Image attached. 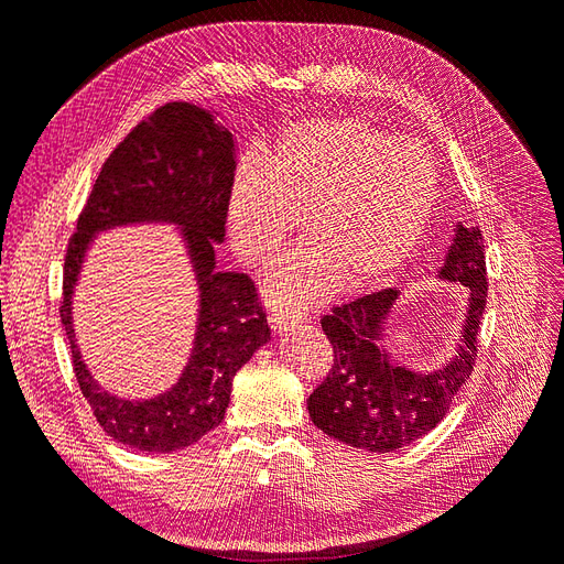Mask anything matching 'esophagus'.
I'll return each instance as SVG.
<instances>
[{"instance_id": "34e87169", "label": "esophagus", "mask_w": 564, "mask_h": 564, "mask_svg": "<svg viewBox=\"0 0 564 564\" xmlns=\"http://www.w3.org/2000/svg\"><path fill=\"white\" fill-rule=\"evenodd\" d=\"M301 322V315L292 313V311H284V308H275L270 313V327L275 332H286V329H294L296 324Z\"/></svg>"}]
</instances>
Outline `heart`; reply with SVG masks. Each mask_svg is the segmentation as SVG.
<instances>
[{
	"mask_svg": "<svg viewBox=\"0 0 564 564\" xmlns=\"http://www.w3.org/2000/svg\"><path fill=\"white\" fill-rule=\"evenodd\" d=\"M437 199V169L416 141H390L357 117H317L284 131L270 160L247 158L228 224L253 268L278 259L303 220L311 247L272 275L270 292L305 303L383 282L414 253Z\"/></svg>",
	"mask_w": 564,
	"mask_h": 564,
	"instance_id": "heart-1",
	"label": "heart"
}]
</instances>
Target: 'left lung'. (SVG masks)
I'll return each mask as SVG.
<instances>
[{
    "mask_svg": "<svg viewBox=\"0 0 564 564\" xmlns=\"http://www.w3.org/2000/svg\"><path fill=\"white\" fill-rule=\"evenodd\" d=\"M440 278L470 289L458 355L433 373L398 367L381 346L398 289H379L322 315V332L334 348L332 369L308 398V412L322 433L348 447L395 452L447 416L475 367L477 332L487 305L485 242L477 228L456 226L454 245Z\"/></svg>",
    "mask_w": 564,
    "mask_h": 564,
    "instance_id": "1",
    "label": "left lung"
}]
</instances>
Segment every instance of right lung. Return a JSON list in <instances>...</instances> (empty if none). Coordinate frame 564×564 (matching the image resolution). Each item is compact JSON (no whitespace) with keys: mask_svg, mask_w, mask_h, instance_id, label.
<instances>
[{"mask_svg":"<svg viewBox=\"0 0 564 564\" xmlns=\"http://www.w3.org/2000/svg\"><path fill=\"white\" fill-rule=\"evenodd\" d=\"M228 129L193 104H166L135 124L91 187L67 242L61 319L70 340L82 395L104 431L141 452H176L224 421L235 373L270 338L265 308L245 272H216L214 242H224L235 183ZM166 219L184 228L200 282L196 348L180 383L164 397L131 403L110 397L80 362L69 299L94 231L112 225Z\"/></svg>","mask_w":564,"mask_h":564,"instance_id":"1","label":"right lung"}]
</instances>
